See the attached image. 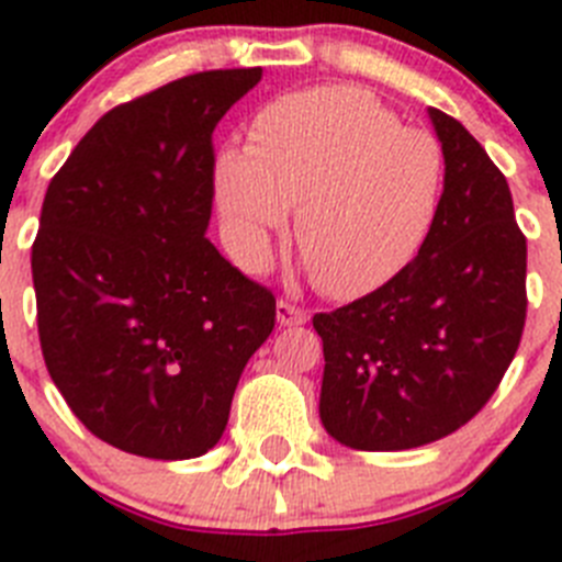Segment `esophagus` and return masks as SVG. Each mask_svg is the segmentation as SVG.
Masks as SVG:
<instances>
[{
	"label": "esophagus",
	"mask_w": 562,
	"mask_h": 562,
	"mask_svg": "<svg viewBox=\"0 0 562 562\" xmlns=\"http://www.w3.org/2000/svg\"><path fill=\"white\" fill-rule=\"evenodd\" d=\"M307 318H311V313H307L305 307L293 305V302H288V300H280V302H277V322H280L282 327L305 325Z\"/></svg>",
	"instance_id": "esophagus-1"
}]
</instances>
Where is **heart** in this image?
<instances>
[{"mask_svg": "<svg viewBox=\"0 0 562 562\" xmlns=\"http://www.w3.org/2000/svg\"><path fill=\"white\" fill-rule=\"evenodd\" d=\"M215 204L235 260L266 271L296 206V240L318 288L356 300L401 274L431 235L445 199L437 136L401 128L352 86H322L262 105L246 150L215 159Z\"/></svg>", "mask_w": 562, "mask_h": 562, "instance_id": "b5f03b06", "label": "heart"}]
</instances>
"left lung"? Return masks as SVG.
I'll return each instance as SVG.
<instances>
[{"label": "left lung", "mask_w": 562, "mask_h": 562, "mask_svg": "<svg viewBox=\"0 0 562 562\" xmlns=\"http://www.w3.org/2000/svg\"><path fill=\"white\" fill-rule=\"evenodd\" d=\"M445 154L431 235L401 274L316 313L322 426L356 451L437 442L482 412L527 322V237L504 173L459 120L428 109Z\"/></svg>", "instance_id": "left-lung-1"}]
</instances>
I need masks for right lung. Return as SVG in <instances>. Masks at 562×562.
Listing matches in <instances>:
<instances>
[{"mask_svg": "<svg viewBox=\"0 0 562 562\" xmlns=\"http://www.w3.org/2000/svg\"><path fill=\"white\" fill-rule=\"evenodd\" d=\"M260 67L187 75L111 109L44 195L33 244L49 378L103 442L148 459L215 448L277 300L210 244L212 131Z\"/></svg>", "mask_w": 562, "mask_h": 562, "instance_id": "right-lung-1", "label": "right lung"}]
</instances>
